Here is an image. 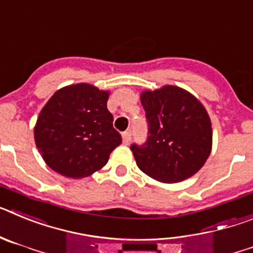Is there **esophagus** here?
I'll list each match as a JSON object with an SVG mask.
<instances>
[{
  "label": "esophagus",
  "mask_w": 253,
  "mask_h": 253,
  "mask_svg": "<svg viewBox=\"0 0 253 253\" xmlns=\"http://www.w3.org/2000/svg\"><path fill=\"white\" fill-rule=\"evenodd\" d=\"M122 137H123V143H124L125 146H128L129 143H130V140H131L130 131H124Z\"/></svg>",
  "instance_id": "1"
}]
</instances>
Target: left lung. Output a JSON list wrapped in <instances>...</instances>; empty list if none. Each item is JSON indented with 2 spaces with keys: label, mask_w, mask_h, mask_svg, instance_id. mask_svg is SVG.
Listing matches in <instances>:
<instances>
[{
  "label": "left lung",
  "mask_w": 253,
  "mask_h": 253,
  "mask_svg": "<svg viewBox=\"0 0 253 253\" xmlns=\"http://www.w3.org/2000/svg\"><path fill=\"white\" fill-rule=\"evenodd\" d=\"M148 139L130 147L137 166L149 177L173 184L191 177L211 152L213 130L204 105L172 84L140 93Z\"/></svg>",
  "instance_id": "8db88e82"
}]
</instances>
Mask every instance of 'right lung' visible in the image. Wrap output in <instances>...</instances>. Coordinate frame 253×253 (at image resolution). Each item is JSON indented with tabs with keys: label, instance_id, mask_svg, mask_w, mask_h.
Returning a JSON list of instances; mask_svg holds the SVG:
<instances>
[{
	"label": "right lung",
	"instance_id": "obj_1",
	"mask_svg": "<svg viewBox=\"0 0 253 253\" xmlns=\"http://www.w3.org/2000/svg\"><path fill=\"white\" fill-rule=\"evenodd\" d=\"M110 92L90 84L62 87L38 116L34 139L44 162L69 178L88 177L122 143L107 110Z\"/></svg>",
	"mask_w": 253,
	"mask_h": 253
}]
</instances>
